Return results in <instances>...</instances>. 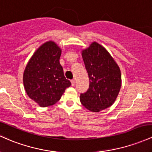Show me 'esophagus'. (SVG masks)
<instances>
[{"label": "esophagus", "instance_id": "obj_1", "mask_svg": "<svg viewBox=\"0 0 152 152\" xmlns=\"http://www.w3.org/2000/svg\"><path fill=\"white\" fill-rule=\"evenodd\" d=\"M71 81V84H72V86H74L75 83H76V81H75L74 79H72Z\"/></svg>", "mask_w": 152, "mask_h": 152}]
</instances>
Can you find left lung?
Wrapping results in <instances>:
<instances>
[{"instance_id": "8db88e82", "label": "left lung", "mask_w": 152, "mask_h": 152, "mask_svg": "<svg viewBox=\"0 0 152 152\" xmlns=\"http://www.w3.org/2000/svg\"><path fill=\"white\" fill-rule=\"evenodd\" d=\"M82 58L89 86L80 94V101L86 109L96 113L114 103L121 89V71L105 48L96 42L83 50Z\"/></svg>"}]
</instances>
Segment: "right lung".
I'll use <instances>...</instances> for the list:
<instances>
[{
	"label": "right lung",
	"mask_w": 152,
	"mask_h": 152,
	"mask_svg": "<svg viewBox=\"0 0 152 152\" xmlns=\"http://www.w3.org/2000/svg\"><path fill=\"white\" fill-rule=\"evenodd\" d=\"M61 55L57 45L48 42L34 53L25 68L23 80L26 94L41 107L56 104L71 85L60 63Z\"/></svg>",
	"instance_id": "right-lung-1"
}]
</instances>
